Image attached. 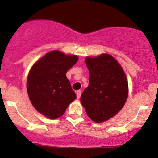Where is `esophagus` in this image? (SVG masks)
Instances as JSON below:
<instances>
[{
    "label": "esophagus",
    "instance_id": "34e87169",
    "mask_svg": "<svg viewBox=\"0 0 158 158\" xmlns=\"http://www.w3.org/2000/svg\"><path fill=\"white\" fill-rule=\"evenodd\" d=\"M81 94H82V92H81V91H77V92H76V97H77L78 99L80 98Z\"/></svg>",
    "mask_w": 158,
    "mask_h": 158
}]
</instances>
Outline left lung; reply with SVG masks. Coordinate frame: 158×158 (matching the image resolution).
<instances>
[{"label": "left lung", "instance_id": "1", "mask_svg": "<svg viewBox=\"0 0 158 158\" xmlns=\"http://www.w3.org/2000/svg\"><path fill=\"white\" fill-rule=\"evenodd\" d=\"M89 86L81 95V103L95 122H102L115 115L127 100L128 85L122 66L109 54L87 57Z\"/></svg>", "mask_w": 158, "mask_h": 158}]
</instances>
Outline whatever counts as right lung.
<instances>
[{
	"label": "right lung",
	"mask_w": 158,
	"mask_h": 158,
	"mask_svg": "<svg viewBox=\"0 0 158 158\" xmlns=\"http://www.w3.org/2000/svg\"><path fill=\"white\" fill-rule=\"evenodd\" d=\"M77 61L76 56L53 50L33 65L27 88L32 105L39 112L49 118H56L64 114L76 98L66 74Z\"/></svg>",
	"instance_id": "add662e5"
}]
</instances>
